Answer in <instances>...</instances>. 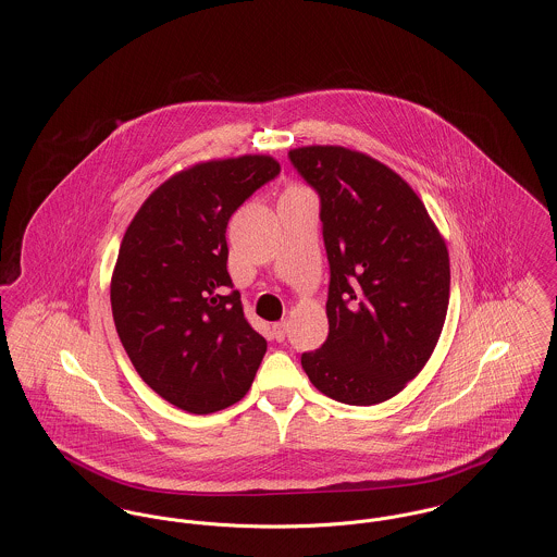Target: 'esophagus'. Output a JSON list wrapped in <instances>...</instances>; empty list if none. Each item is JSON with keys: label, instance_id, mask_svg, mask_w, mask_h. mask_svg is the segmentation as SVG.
<instances>
[{"label": "esophagus", "instance_id": "1", "mask_svg": "<svg viewBox=\"0 0 557 557\" xmlns=\"http://www.w3.org/2000/svg\"><path fill=\"white\" fill-rule=\"evenodd\" d=\"M285 334H287V321H278V323L272 325V336H274L278 343L285 341Z\"/></svg>", "mask_w": 557, "mask_h": 557}]
</instances>
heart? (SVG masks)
I'll list each match as a JSON object with an SVG mask.
<instances>
[{"mask_svg": "<svg viewBox=\"0 0 557 557\" xmlns=\"http://www.w3.org/2000/svg\"><path fill=\"white\" fill-rule=\"evenodd\" d=\"M287 190H302V186H298V184H292Z\"/></svg>", "mask_w": 557, "mask_h": 557, "instance_id": "obj_1", "label": "heart"}]
</instances>
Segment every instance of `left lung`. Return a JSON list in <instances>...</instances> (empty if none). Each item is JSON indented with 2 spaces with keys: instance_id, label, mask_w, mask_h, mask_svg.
<instances>
[{
  "instance_id": "left-lung-1",
  "label": "left lung",
  "mask_w": 557,
  "mask_h": 557,
  "mask_svg": "<svg viewBox=\"0 0 557 557\" xmlns=\"http://www.w3.org/2000/svg\"><path fill=\"white\" fill-rule=\"evenodd\" d=\"M289 159L321 197L330 261V332L302 354V369L325 397L384 403L440 341L450 298L446 239L388 164L343 146H302Z\"/></svg>"
}]
</instances>
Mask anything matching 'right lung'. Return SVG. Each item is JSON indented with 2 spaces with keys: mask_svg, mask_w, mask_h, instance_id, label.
<instances>
[{
  "mask_svg": "<svg viewBox=\"0 0 557 557\" xmlns=\"http://www.w3.org/2000/svg\"><path fill=\"white\" fill-rule=\"evenodd\" d=\"M281 171L270 154L195 162L141 203L111 274L117 336L141 380L188 413L244 397L268 349L230 294L227 223Z\"/></svg>",
  "mask_w": 557,
  "mask_h": 557,
  "instance_id": "right-lung-1",
  "label": "right lung"
}]
</instances>
